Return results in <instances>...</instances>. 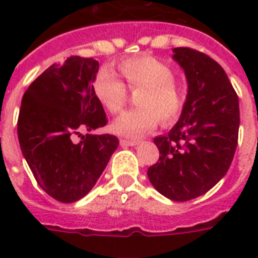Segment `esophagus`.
<instances>
[{
    "instance_id": "obj_1",
    "label": "esophagus",
    "mask_w": 258,
    "mask_h": 258,
    "mask_svg": "<svg viewBox=\"0 0 258 258\" xmlns=\"http://www.w3.org/2000/svg\"><path fill=\"white\" fill-rule=\"evenodd\" d=\"M139 145V141H131V139H120V146L123 147H133Z\"/></svg>"
}]
</instances>
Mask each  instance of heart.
Instances as JSON below:
<instances>
[{"instance_id": "obj_1", "label": "heart", "mask_w": 258, "mask_h": 258, "mask_svg": "<svg viewBox=\"0 0 258 258\" xmlns=\"http://www.w3.org/2000/svg\"><path fill=\"white\" fill-rule=\"evenodd\" d=\"M119 70L130 88H141L137 96L138 108L128 109L112 121L115 134L125 138H141L158 125L159 117L170 124L179 117L183 108V95L172 80L169 66L153 56H137L119 62ZM93 93L111 113L119 112L127 89L108 68H101L93 80Z\"/></svg>"}]
</instances>
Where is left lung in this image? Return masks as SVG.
<instances>
[{
	"label": "left lung",
	"mask_w": 258,
	"mask_h": 258,
	"mask_svg": "<svg viewBox=\"0 0 258 258\" xmlns=\"http://www.w3.org/2000/svg\"><path fill=\"white\" fill-rule=\"evenodd\" d=\"M183 70L187 95L180 116L167 135L154 139L159 161L147 170L154 187L184 202L208 192L228 172L236 153L238 96L224 68L190 48H174Z\"/></svg>",
	"instance_id": "8db88e82"
}]
</instances>
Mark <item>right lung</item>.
Returning <instances> with one entry per match:
<instances>
[{
  "label": "right lung",
  "mask_w": 258,
  "mask_h": 258,
  "mask_svg": "<svg viewBox=\"0 0 258 258\" xmlns=\"http://www.w3.org/2000/svg\"><path fill=\"white\" fill-rule=\"evenodd\" d=\"M99 61L71 56L34 80L22 97L17 133L22 155L40 187L52 198L72 204L86 197L119 146L115 135L87 134L107 124L93 93Z\"/></svg>",
  "instance_id": "right-lung-1"
}]
</instances>
